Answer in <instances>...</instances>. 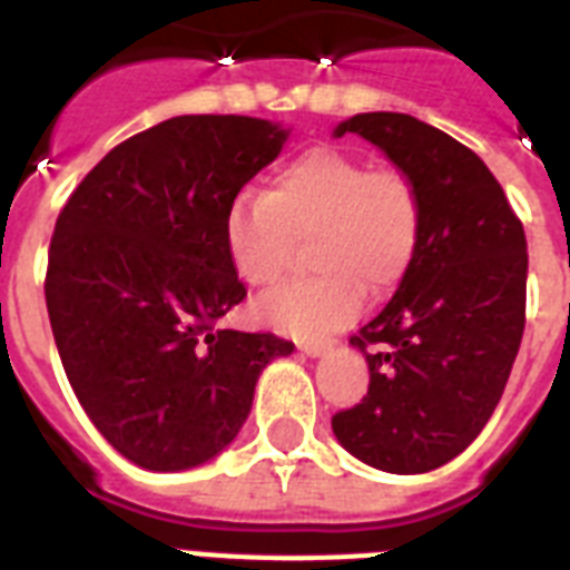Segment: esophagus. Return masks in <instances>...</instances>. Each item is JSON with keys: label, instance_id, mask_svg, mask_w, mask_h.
<instances>
[{"label": "esophagus", "instance_id": "obj_1", "mask_svg": "<svg viewBox=\"0 0 570 570\" xmlns=\"http://www.w3.org/2000/svg\"><path fill=\"white\" fill-rule=\"evenodd\" d=\"M298 348H302L307 357H320L331 348L328 340H298Z\"/></svg>", "mask_w": 570, "mask_h": 570}]
</instances>
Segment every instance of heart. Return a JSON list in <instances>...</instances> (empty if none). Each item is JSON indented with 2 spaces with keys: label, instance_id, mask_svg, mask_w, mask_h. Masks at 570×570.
<instances>
[{
  "label": "heart",
  "instance_id": "b5f03b06",
  "mask_svg": "<svg viewBox=\"0 0 570 570\" xmlns=\"http://www.w3.org/2000/svg\"><path fill=\"white\" fill-rule=\"evenodd\" d=\"M423 230L414 180L396 165H370L340 147H313L284 163L263 195L242 191L224 215V245L248 286H272L307 239L302 281L259 302L275 328L320 337L355 320L364 286L384 293L407 275Z\"/></svg>",
  "mask_w": 570,
  "mask_h": 570
}]
</instances>
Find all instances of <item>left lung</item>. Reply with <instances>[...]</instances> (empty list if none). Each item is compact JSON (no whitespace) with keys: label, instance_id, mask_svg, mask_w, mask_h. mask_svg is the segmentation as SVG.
<instances>
[{"label":"left lung","instance_id":"1","mask_svg":"<svg viewBox=\"0 0 570 570\" xmlns=\"http://www.w3.org/2000/svg\"><path fill=\"white\" fill-rule=\"evenodd\" d=\"M357 132L414 180L416 257L387 307L352 337L370 390L331 416L355 459L429 473L464 452L494 414L527 322V236L503 186L470 147L399 111H366Z\"/></svg>","mask_w":570,"mask_h":570}]
</instances>
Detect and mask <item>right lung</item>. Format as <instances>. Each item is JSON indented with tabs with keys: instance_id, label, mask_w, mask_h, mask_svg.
<instances>
[{
	"instance_id": "obj_1",
	"label": "right lung",
	"mask_w": 570,
	"mask_h": 570,
	"mask_svg": "<svg viewBox=\"0 0 570 570\" xmlns=\"http://www.w3.org/2000/svg\"><path fill=\"white\" fill-rule=\"evenodd\" d=\"M286 129L245 115H180L120 141L58 213L47 311L79 405L147 470L204 464L239 434L275 334L218 328L245 298L224 245L239 189Z\"/></svg>"
}]
</instances>
